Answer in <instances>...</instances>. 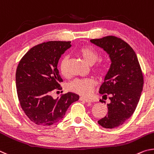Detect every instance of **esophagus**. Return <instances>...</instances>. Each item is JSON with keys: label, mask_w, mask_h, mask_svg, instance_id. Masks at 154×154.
Returning a JSON list of instances; mask_svg holds the SVG:
<instances>
[{"label": "esophagus", "mask_w": 154, "mask_h": 154, "mask_svg": "<svg viewBox=\"0 0 154 154\" xmlns=\"http://www.w3.org/2000/svg\"><path fill=\"white\" fill-rule=\"evenodd\" d=\"M80 101H85V102H87V103H91V102H92V100H91V99L85 98V97H80Z\"/></svg>", "instance_id": "esophagus-1"}]
</instances>
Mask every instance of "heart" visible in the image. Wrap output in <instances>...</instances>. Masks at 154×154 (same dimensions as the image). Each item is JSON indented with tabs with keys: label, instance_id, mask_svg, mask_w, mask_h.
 I'll use <instances>...</instances> for the list:
<instances>
[{
	"label": "heart",
	"instance_id": "heart-1",
	"mask_svg": "<svg viewBox=\"0 0 154 154\" xmlns=\"http://www.w3.org/2000/svg\"><path fill=\"white\" fill-rule=\"evenodd\" d=\"M78 53L84 59V60L89 65H94L99 59V54L93 47L91 46H83L78 50ZM68 56L65 55L61 59L59 63V70L61 74L66 76L68 74L67 70ZM96 71L99 74H103L106 72V67L99 66L97 67ZM97 82L93 79H75L67 85V89L71 92L79 94L80 95L88 97L92 94Z\"/></svg>",
	"mask_w": 154,
	"mask_h": 154
}]
</instances>
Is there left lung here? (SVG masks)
<instances>
[{
	"label": "left lung",
	"instance_id": "1",
	"mask_svg": "<svg viewBox=\"0 0 154 154\" xmlns=\"http://www.w3.org/2000/svg\"><path fill=\"white\" fill-rule=\"evenodd\" d=\"M93 44L108 54L111 65L99 93L109 95L107 114L98 121L103 128L122 125L135 110L141 95L143 76L135 52L128 43L113 36L92 39ZM106 103V102H105Z\"/></svg>",
	"mask_w": 154,
	"mask_h": 154
}]
</instances>
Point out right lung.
<instances>
[{
    "label": "right lung",
    "instance_id": "1",
    "mask_svg": "<svg viewBox=\"0 0 154 154\" xmlns=\"http://www.w3.org/2000/svg\"><path fill=\"white\" fill-rule=\"evenodd\" d=\"M71 42L48 41L34 46L18 64L16 88L21 108L37 125L51 126L63 118L70 105L79 96L67 93L54 99L52 91L61 90L63 80L59 74L58 61L71 47Z\"/></svg>",
    "mask_w": 154,
    "mask_h": 154
}]
</instances>
